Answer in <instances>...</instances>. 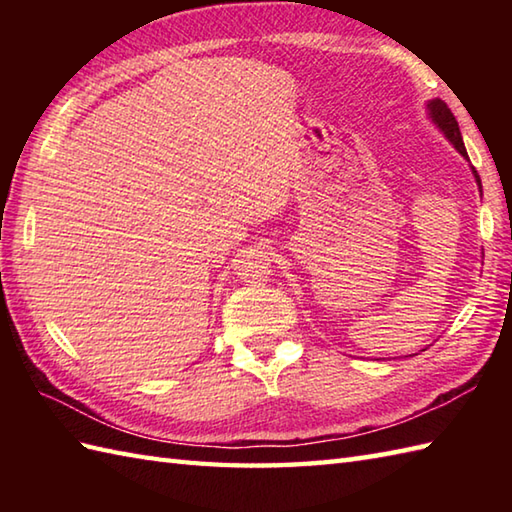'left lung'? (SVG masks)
<instances>
[{"mask_svg": "<svg viewBox=\"0 0 512 512\" xmlns=\"http://www.w3.org/2000/svg\"><path fill=\"white\" fill-rule=\"evenodd\" d=\"M427 114H429V118H431V123L436 125L444 136H447L449 143H451L455 149H458L466 160H469V154H466V147H464V140H462V134H460L458 121H455V116L451 114L447 103L440 101V99H431V101L427 103ZM471 169H473V176H475V182H477V189H480V193H482V180H480V176H477L475 167H471Z\"/></svg>", "mask_w": 512, "mask_h": 512, "instance_id": "obj_1", "label": "left lung"}]
</instances>
